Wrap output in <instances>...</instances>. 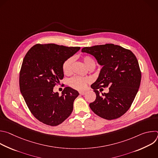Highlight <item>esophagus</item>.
Here are the masks:
<instances>
[{"label": "esophagus", "mask_w": 158, "mask_h": 158, "mask_svg": "<svg viewBox=\"0 0 158 158\" xmlns=\"http://www.w3.org/2000/svg\"><path fill=\"white\" fill-rule=\"evenodd\" d=\"M85 93H86V91H80V92H79V94H80L81 95H84Z\"/></svg>", "instance_id": "obj_1"}]
</instances>
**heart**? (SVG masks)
Instances as JSON below:
<instances>
[{"label": "heart", "mask_w": 158, "mask_h": 158, "mask_svg": "<svg viewBox=\"0 0 158 158\" xmlns=\"http://www.w3.org/2000/svg\"><path fill=\"white\" fill-rule=\"evenodd\" d=\"M83 62L85 65L88 67V68H91L92 67H95L96 66V62L95 60L90 56H84L82 58ZM73 59L72 57L69 58L67 59L62 65V70L65 74H69L72 71V65H73ZM89 82V79L85 77L76 76L71 78L69 80V85L73 87V88L78 90L84 89L87 83Z\"/></svg>", "instance_id": "b5f03b06"}]
</instances>
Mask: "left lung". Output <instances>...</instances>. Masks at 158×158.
I'll return each instance as SVG.
<instances>
[{"label":"left lung","mask_w":158,"mask_h":158,"mask_svg":"<svg viewBox=\"0 0 158 158\" xmlns=\"http://www.w3.org/2000/svg\"><path fill=\"white\" fill-rule=\"evenodd\" d=\"M82 52L93 55L102 66L91 85L96 98L89 104L90 108L105 119L120 118L130 108L140 86L141 73L136 57L113 44L85 47ZM101 87H109V92L100 94L97 89Z\"/></svg>","instance_id":"1"}]
</instances>
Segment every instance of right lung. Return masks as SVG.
Here are the masks:
<instances>
[{"label":"right lung","mask_w":158,"mask_h":158,"mask_svg":"<svg viewBox=\"0 0 158 158\" xmlns=\"http://www.w3.org/2000/svg\"><path fill=\"white\" fill-rule=\"evenodd\" d=\"M80 49L38 44L23 59L19 74L20 91L31 113L45 124L57 126L72 113L79 93L66 87L59 96L53 89L64 77V62Z\"/></svg>","instance_id":"obj_1"}]
</instances>
